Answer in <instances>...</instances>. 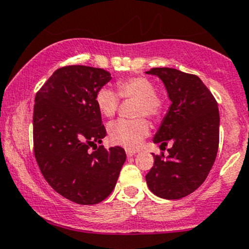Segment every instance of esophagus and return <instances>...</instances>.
<instances>
[{"label": "esophagus", "mask_w": 249, "mask_h": 249, "mask_svg": "<svg viewBox=\"0 0 249 249\" xmlns=\"http://www.w3.org/2000/svg\"><path fill=\"white\" fill-rule=\"evenodd\" d=\"M136 153H137V151H134V150H126V156L127 157H132Z\"/></svg>", "instance_id": "34e87169"}]
</instances>
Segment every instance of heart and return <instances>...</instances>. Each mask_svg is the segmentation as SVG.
<instances>
[{
	"label": "heart",
	"mask_w": 249,
	"mask_h": 249,
	"mask_svg": "<svg viewBox=\"0 0 249 249\" xmlns=\"http://www.w3.org/2000/svg\"><path fill=\"white\" fill-rule=\"evenodd\" d=\"M117 93L123 99L136 101L134 117L146 116L156 119L161 115L164 103L156 95V88L150 79L144 77H130L116 83ZM96 105L103 117L111 118L116 115L119 107V98L108 88L99 89L96 95ZM108 138L112 144L121 145L128 150H134L142 144L150 132L148 123L142 118L133 121H118L108 125Z\"/></svg>",
	"instance_id": "obj_1"
}]
</instances>
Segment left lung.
Masks as SVG:
<instances>
[{"mask_svg": "<svg viewBox=\"0 0 249 249\" xmlns=\"http://www.w3.org/2000/svg\"><path fill=\"white\" fill-rule=\"evenodd\" d=\"M171 101L167 113L153 137L154 144L168 148L166 159L153 154L145 179L150 191L162 199H181L207 178L219 147L220 116L216 101L196 75L172 68H153Z\"/></svg>", "mask_w": 249, "mask_h": 249, "instance_id": "left-lung-1", "label": "left lung"}]
</instances>
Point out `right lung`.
Instances as JSON below:
<instances>
[{
  "label": "right lung",
  "mask_w": 249,
  "mask_h": 249,
  "mask_svg": "<svg viewBox=\"0 0 249 249\" xmlns=\"http://www.w3.org/2000/svg\"><path fill=\"white\" fill-rule=\"evenodd\" d=\"M110 81V72L103 69L69 65L56 70L35 97L37 164L57 193L79 205L107 199L126 160L124 148L98 146L107 130L96 95Z\"/></svg>",
  "instance_id": "obj_1"
}]
</instances>
